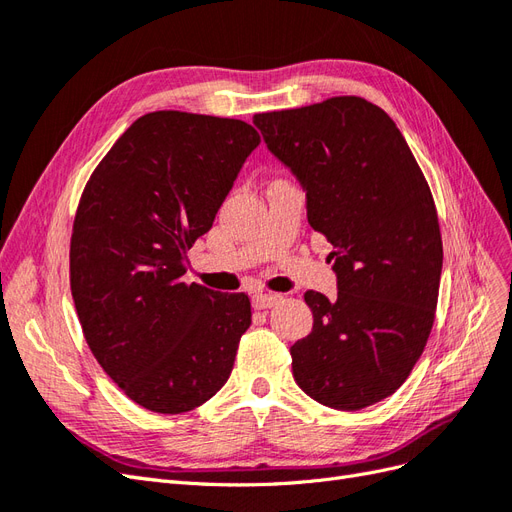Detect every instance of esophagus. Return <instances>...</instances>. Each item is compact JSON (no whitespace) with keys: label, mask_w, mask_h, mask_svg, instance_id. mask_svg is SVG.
Segmentation results:
<instances>
[{"label":"esophagus","mask_w":512,"mask_h":512,"mask_svg":"<svg viewBox=\"0 0 512 512\" xmlns=\"http://www.w3.org/2000/svg\"><path fill=\"white\" fill-rule=\"evenodd\" d=\"M277 301H282V294H273V292H256L252 297V305L256 309H269Z\"/></svg>","instance_id":"34e87169"}]
</instances>
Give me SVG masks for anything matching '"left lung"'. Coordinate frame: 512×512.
Segmentation results:
<instances>
[{
	"label": "left lung",
	"mask_w": 512,
	"mask_h": 512,
	"mask_svg": "<svg viewBox=\"0 0 512 512\" xmlns=\"http://www.w3.org/2000/svg\"><path fill=\"white\" fill-rule=\"evenodd\" d=\"M307 192V222L333 245L337 297L305 292L314 329L290 348L318 404L361 410L393 395L436 318L442 235L421 166L395 121L359 96L254 115Z\"/></svg>",
	"instance_id": "8db88e82"
}]
</instances>
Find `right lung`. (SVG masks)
<instances>
[{"instance_id": "add662e5", "label": "right lung", "mask_w": 512, "mask_h": 512, "mask_svg": "<svg viewBox=\"0 0 512 512\" xmlns=\"http://www.w3.org/2000/svg\"><path fill=\"white\" fill-rule=\"evenodd\" d=\"M258 143L241 119L147 113L81 194L70 239L76 314L106 376L145 410L203 406L235 365L250 297L188 284L183 273Z\"/></svg>"}]
</instances>
